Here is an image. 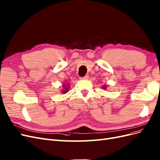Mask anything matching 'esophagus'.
<instances>
[{
  "mask_svg": "<svg viewBox=\"0 0 160 160\" xmlns=\"http://www.w3.org/2000/svg\"><path fill=\"white\" fill-rule=\"evenodd\" d=\"M88 78H89V76H87V75L84 76V77H81L80 78L81 80H88Z\"/></svg>",
  "mask_w": 160,
  "mask_h": 160,
  "instance_id": "obj_1",
  "label": "esophagus"
}]
</instances>
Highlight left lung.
<instances>
[{
	"label": "left lung",
	"instance_id": "1",
	"mask_svg": "<svg viewBox=\"0 0 160 160\" xmlns=\"http://www.w3.org/2000/svg\"><path fill=\"white\" fill-rule=\"evenodd\" d=\"M107 86H108V85H103V86H102V88L104 90H106L107 88Z\"/></svg>",
	"mask_w": 160,
	"mask_h": 160
}]
</instances>
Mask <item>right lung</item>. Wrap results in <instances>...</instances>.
I'll return each mask as SVG.
<instances>
[{"label": "right lung", "mask_w": 160, "mask_h": 160, "mask_svg": "<svg viewBox=\"0 0 160 160\" xmlns=\"http://www.w3.org/2000/svg\"><path fill=\"white\" fill-rule=\"evenodd\" d=\"M69 85H70V84L68 82L63 84V85H62L63 89H62V90H61V93H62L63 94H66V92H68V91L69 90V89L70 88V86H69Z\"/></svg>", "instance_id": "right-lung-1"}]
</instances>
